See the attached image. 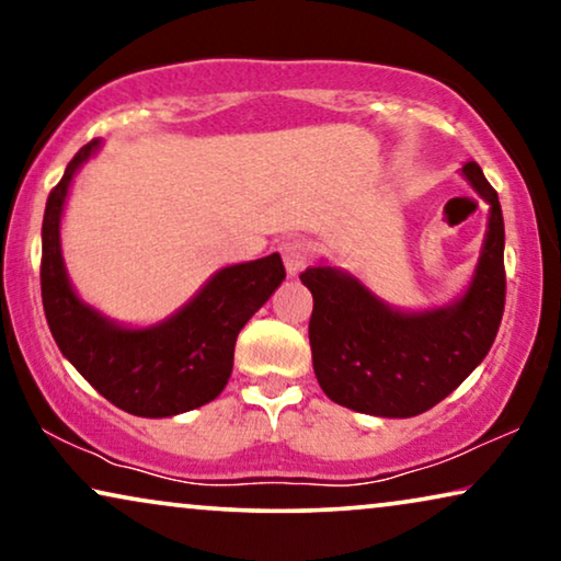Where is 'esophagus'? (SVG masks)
<instances>
[{
  "label": "esophagus",
  "mask_w": 561,
  "mask_h": 561,
  "mask_svg": "<svg viewBox=\"0 0 561 561\" xmlns=\"http://www.w3.org/2000/svg\"><path fill=\"white\" fill-rule=\"evenodd\" d=\"M280 255L283 263H286L288 275H296L298 271H304L306 263L311 260V244L306 240H286L280 242Z\"/></svg>",
  "instance_id": "esophagus-1"
}]
</instances>
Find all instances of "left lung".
<instances>
[{
    "instance_id": "8db88e82",
    "label": "left lung",
    "mask_w": 561,
    "mask_h": 561,
    "mask_svg": "<svg viewBox=\"0 0 561 561\" xmlns=\"http://www.w3.org/2000/svg\"><path fill=\"white\" fill-rule=\"evenodd\" d=\"M462 171L490 204L485 248L462 301L401 313L332 267L301 273L313 296V373L334 403L370 416H419L459 388L493 347L505 309L503 211L482 168L470 160Z\"/></svg>"
}]
</instances>
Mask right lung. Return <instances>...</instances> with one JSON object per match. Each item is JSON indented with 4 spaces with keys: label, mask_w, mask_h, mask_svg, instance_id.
Returning a JSON list of instances; mask_svg holds the SVG:
<instances>
[{
    "label": "right lung",
    "mask_w": 561,
    "mask_h": 561,
    "mask_svg": "<svg viewBox=\"0 0 561 561\" xmlns=\"http://www.w3.org/2000/svg\"><path fill=\"white\" fill-rule=\"evenodd\" d=\"M99 140L76 152L43 217L41 290L50 334L71 365L117 409L145 419L198 409L225 390L240 329L286 278L278 252L219 271L194 301L152 329H119L76 298L58 225L73 173Z\"/></svg>",
    "instance_id": "add662e5"
}]
</instances>
